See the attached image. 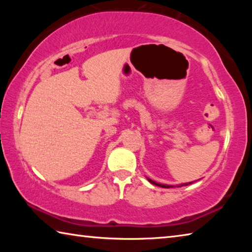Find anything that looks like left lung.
I'll list each match as a JSON object with an SVG mask.
<instances>
[{
    "mask_svg": "<svg viewBox=\"0 0 252 252\" xmlns=\"http://www.w3.org/2000/svg\"><path fill=\"white\" fill-rule=\"evenodd\" d=\"M148 180L149 181H150L151 183H152V185H156V186H159V187H161V188H171L172 186H168V185H160V183H157V182H155V181H152L151 180V179H148ZM191 183V182H190ZM190 183H189V185H190ZM183 186V185H182ZM181 185L180 186H179V187H182ZM185 186H188V183H186V185Z\"/></svg>",
    "mask_w": 252,
    "mask_h": 252,
    "instance_id": "obj_1",
    "label": "left lung"
}]
</instances>
